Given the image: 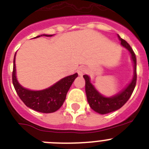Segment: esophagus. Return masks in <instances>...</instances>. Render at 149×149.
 Returning a JSON list of instances; mask_svg holds the SVG:
<instances>
[{
    "label": "esophagus",
    "instance_id": "obj_1",
    "mask_svg": "<svg viewBox=\"0 0 149 149\" xmlns=\"http://www.w3.org/2000/svg\"><path fill=\"white\" fill-rule=\"evenodd\" d=\"M85 72H86V68L84 67H80L77 69V73H78V75L80 76H82Z\"/></svg>",
    "mask_w": 149,
    "mask_h": 149
}]
</instances>
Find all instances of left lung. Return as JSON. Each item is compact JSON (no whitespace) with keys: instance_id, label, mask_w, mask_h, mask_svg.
I'll list each match as a JSON object with an SVG mask.
<instances>
[{"instance_id":"8db88e82","label":"left lung","mask_w":149,"mask_h":149,"mask_svg":"<svg viewBox=\"0 0 149 149\" xmlns=\"http://www.w3.org/2000/svg\"><path fill=\"white\" fill-rule=\"evenodd\" d=\"M119 38L121 41V44L127 48L131 54V58L134 65V75L132 81L129 84L126 89H124L122 93L111 98H106L101 95L98 91L96 90L89 81V77L88 75H84L86 84H85V90H86V98L89 102L90 107L95 112L100 114H107L115 110H119L128 101L130 97L132 95L136 86V58L134 51L130 46V45L125 39Z\"/></svg>"}]
</instances>
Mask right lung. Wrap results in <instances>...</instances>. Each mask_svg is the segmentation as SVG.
<instances>
[{"label": "right lung", "mask_w": 149, "mask_h": 149, "mask_svg": "<svg viewBox=\"0 0 149 149\" xmlns=\"http://www.w3.org/2000/svg\"><path fill=\"white\" fill-rule=\"evenodd\" d=\"M45 36H51V35ZM77 75V73H75L74 74L64 77L54 85L44 90L31 91L22 87L17 81L15 57L13 60V84L17 94L26 106L40 113H50L59 110L66 98L68 89Z\"/></svg>", "instance_id": "obj_1"}]
</instances>
